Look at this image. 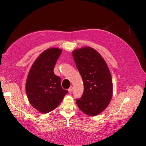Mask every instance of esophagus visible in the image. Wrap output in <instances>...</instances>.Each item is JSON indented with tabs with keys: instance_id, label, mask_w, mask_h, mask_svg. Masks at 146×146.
Listing matches in <instances>:
<instances>
[{
	"instance_id": "esophagus-1",
	"label": "esophagus",
	"mask_w": 146,
	"mask_h": 146,
	"mask_svg": "<svg viewBox=\"0 0 146 146\" xmlns=\"http://www.w3.org/2000/svg\"><path fill=\"white\" fill-rule=\"evenodd\" d=\"M68 91L69 93H72V91H73V87L70 86V88H69V89H68Z\"/></svg>"
}]
</instances>
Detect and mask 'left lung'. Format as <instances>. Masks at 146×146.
Listing matches in <instances>:
<instances>
[{
	"label": "left lung",
	"mask_w": 146,
	"mask_h": 146,
	"mask_svg": "<svg viewBox=\"0 0 146 146\" xmlns=\"http://www.w3.org/2000/svg\"><path fill=\"white\" fill-rule=\"evenodd\" d=\"M72 52L84 86L82 96L76 99V104L88 115H96L108 106L112 98L109 68L100 54L92 48L86 47Z\"/></svg>",
	"instance_id": "left-lung-1"
}]
</instances>
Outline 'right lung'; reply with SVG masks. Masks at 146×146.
I'll use <instances>...</instances> for the list:
<instances>
[{
    "instance_id": "right-lung-1",
    "label": "right lung",
    "mask_w": 146,
    "mask_h": 146,
    "mask_svg": "<svg viewBox=\"0 0 146 146\" xmlns=\"http://www.w3.org/2000/svg\"><path fill=\"white\" fill-rule=\"evenodd\" d=\"M61 53L57 48L41 53L31 68L26 82V93L34 108L43 113L54 110L68 92L62 88L61 78L54 73V68Z\"/></svg>"
}]
</instances>
